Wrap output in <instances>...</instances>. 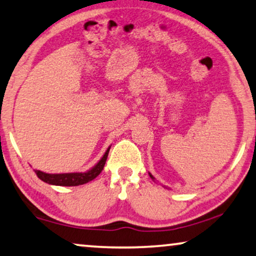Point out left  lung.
Here are the masks:
<instances>
[{"label":"left lung","instance_id":"left-lung-1","mask_svg":"<svg viewBox=\"0 0 256 256\" xmlns=\"http://www.w3.org/2000/svg\"><path fill=\"white\" fill-rule=\"evenodd\" d=\"M150 178H152V180H154V178H153V176H152V175H150Z\"/></svg>","mask_w":256,"mask_h":256}]
</instances>
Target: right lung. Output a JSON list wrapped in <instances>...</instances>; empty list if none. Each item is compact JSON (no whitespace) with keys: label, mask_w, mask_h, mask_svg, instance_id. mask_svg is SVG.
I'll use <instances>...</instances> for the list:
<instances>
[{"label":"right lung","mask_w":256,"mask_h":256,"mask_svg":"<svg viewBox=\"0 0 256 256\" xmlns=\"http://www.w3.org/2000/svg\"><path fill=\"white\" fill-rule=\"evenodd\" d=\"M110 147L106 150L104 156H102L98 162H97L92 169H89L86 172H64V174H48V172H44L42 170H34L36 174L42 181H44L48 184L53 186H75L84 184L89 181H92L97 176L100 172L103 170L104 164H106L108 154H109Z\"/></svg>","instance_id":"add662e5"}]
</instances>
